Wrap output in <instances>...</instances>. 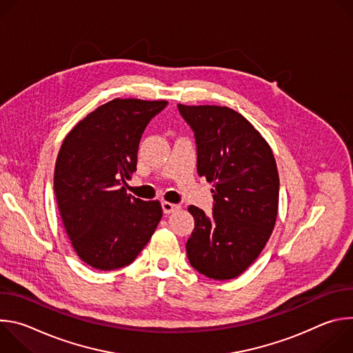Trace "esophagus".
Wrapping results in <instances>:
<instances>
[{
	"label": "esophagus",
	"mask_w": 353,
	"mask_h": 353,
	"mask_svg": "<svg viewBox=\"0 0 353 353\" xmlns=\"http://www.w3.org/2000/svg\"><path fill=\"white\" fill-rule=\"evenodd\" d=\"M162 210H163V212H165L166 215H169V214H172V212L180 210V205H179V204L166 203V201H165V203H162Z\"/></svg>",
	"instance_id": "1"
}]
</instances>
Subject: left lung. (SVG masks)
Here are the masks:
<instances>
[{
  "mask_svg": "<svg viewBox=\"0 0 353 353\" xmlns=\"http://www.w3.org/2000/svg\"><path fill=\"white\" fill-rule=\"evenodd\" d=\"M196 145V172L214 183L212 214L194 205L187 240L194 270L226 281L243 274L265 247L278 215L279 176L272 150L237 112L177 105Z\"/></svg>",
  "mask_w": 353,
  "mask_h": 353,
  "instance_id": "8db88e82",
  "label": "left lung"
}]
</instances>
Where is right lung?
I'll use <instances>...</instances> for the list:
<instances>
[{"mask_svg": "<svg viewBox=\"0 0 353 353\" xmlns=\"http://www.w3.org/2000/svg\"><path fill=\"white\" fill-rule=\"evenodd\" d=\"M166 100L114 99L79 121L56 162L54 192L78 257L112 271L130 265L162 219L159 201H142L121 184L137 170L141 137Z\"/></svg>", "mask_w": 353, "mask_h": 353, "instance_id": "1", "label": "right lung"}]
</instances>
